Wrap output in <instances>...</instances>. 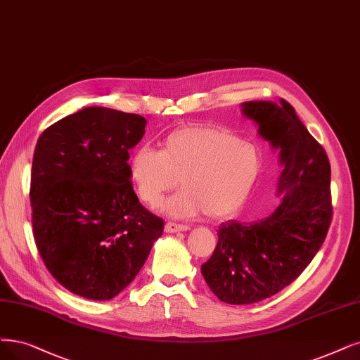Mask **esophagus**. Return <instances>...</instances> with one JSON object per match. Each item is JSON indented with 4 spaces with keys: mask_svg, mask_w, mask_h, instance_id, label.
Wrapping results in <instances>:
<instances>
[{
    "mask_svg": "<svg viewBox=\"0 0 360 360\" xmlns=\"http://www.w3.org/2000/svg\"><path fill=\"white\" fill-rule=\"evenodd\" d=\"M187 230H190V225H185V224L166 222V225H165L166 233H179V231H187Z\"/></svg>",
    "mask_w": 360,
    "mask_h": 360,
    "instance_id": "obj_1",
    "label": "esophagus"
}]
</instances>
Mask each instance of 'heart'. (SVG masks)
<instances>
[{"label": "heart", "mask_w": 360, "mask_h": 360, "mask_svg": "<svg viewBox=\"0 0 360 360\" xmlns=\"http://www.w3.org/2000/svg\"><path fill=\"white\" fill-rule=\"evenodd\" d=\"M262 151L236 131L218 126H184L162 141V150L139 146L129 173L141 200L155 206L178 187L165 210L172 217L229 218L240 209L262 172Z\"/></svg>", "instance_id": "obj_1"}]
</instances>
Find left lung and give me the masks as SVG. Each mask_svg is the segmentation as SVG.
I'll use <instances>...</instances> for the list:
<instances>
[{"instance_id":"1","label":"left lung","mask_w":360,"mask_h":360,"mask_svg":"<svg viewBox=\"0 0 360 360\" xmlns=\"http://www.w3.org/2000/svg\"><path fill=\"white\" fill-rule=\"evenodd\" d=\"M243 114L281 151V202L254 222L221 224L218 245L202 265L210 290L227 304H254L290 285L325 242L332 221L330 165L323 146L285 99L245 102Z\"/></svg>"}]
</instances>
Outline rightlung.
I'll use <instances>...</instances> for the list:
<instances>
[{
	"label": "right lung",
	"instance_id": "add662e5",
	"mask_svg": "<svg viewBox=\"0 0 360 360\" xmlns=\"http://www.w3.org/2000/svg\"><path fill=\"white\" fill-rule=\"evenodd\" d=\"M145 124L138 114L89 106L38 138L30 191L35 245L75 295H118L163 234V219L139 203L130 182L129 150Z\"/></svg>",
	"mask_w": 360,
	"mask_h": 360
}]
</instances>
